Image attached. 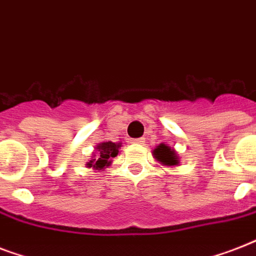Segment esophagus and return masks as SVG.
I'll return each instance as SVG.
<instances>
[{
  "instance_id": "1",
  "label": "esophagus",
  "mask_w": 256,
  "mask_h": 256,
  "mask_svg": "<svg viewBox=\"0 0 256 256\" xmlns=\"http://www.w3.org/2000/svg\"><path fill=\"white\" fill-rule=\"evenodd\" d=\"M132 144H144V138H138V140H132Z\"/></svg>"
}]
</instances>
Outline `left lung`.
<instances>
[{
    "label": "left lung",
    "mask_w": 256,
    "mask_h": 256,
    "mask_svg": "<svg viewBox=\"0 0 256 256\" xmlns=\"http://www.w3.org/2000/svg\"><path fill=\"white\" fill-rule=\"evenodd\" d=\"M152 156L156 162H160L164 166H178L179 156L174 148L166 144H160L152 150Z\"/></svg>",
    "instance_id": "1"
}]
</instances>
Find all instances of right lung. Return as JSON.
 <instances>
[{
	"label": "right lung",
	"instance_id": "obj_1",
	"mask_svg": "<svg viewBox=\"0 0 256 256\" xmlns=\"http://www.w3.org/2000/svg\"><path fill=\"white\" fill-rule=\"evenodd\" d=\"M122 148V142H102L96 146V152H92L90 160L86 164V168H92L94 170L104 171L112 164V158H116Z\"/></svg>",
	"mask_w": 256,
	"mask_h": 256
}]
</instances>
